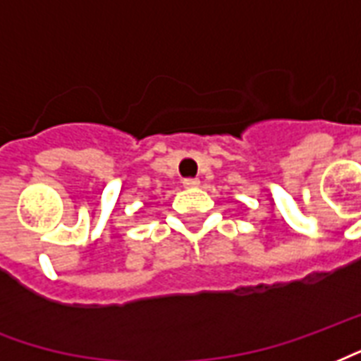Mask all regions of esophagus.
<instances>
[{"mask_svg":"<svg viewBox=\"0 0 361 361\" xmlns=\"http://www.w3.org/2000/svg\"><path fill=\"white\" fill-rule=\"evenodd\" d=\"M199 183H201V181L197 180V178H185V180H183V188H188V189L199 188Z\"/></svg>","mask_w":361,"mask_h":361,"instance_id":"34e87169","label":"esophagus"}]
</instances>
